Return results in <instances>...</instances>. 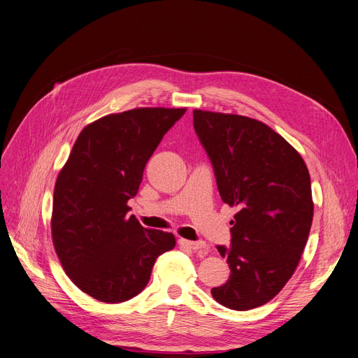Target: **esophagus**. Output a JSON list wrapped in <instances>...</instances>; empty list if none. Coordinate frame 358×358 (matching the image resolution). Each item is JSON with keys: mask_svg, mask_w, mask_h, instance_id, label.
<instances>
[{"mask_svg": "<svg viewBox=\"0 0 358 358\" xmlns=\"http://www.w3.org/2000/svg\"><path fill=\"white\" fill-rule=\"evenodd\" d=\"M179 245L180 246H185V248H188V249H191V250H195V252H201V253H203V255H207L208 252H210V248L207 246V243L206 242H202V241H186V239H179Z\"/></svg>", "mask_w": 358, "mask_h": 358, "instance_id": "esophagus-1", "label": "esophagus"}]
</instances>
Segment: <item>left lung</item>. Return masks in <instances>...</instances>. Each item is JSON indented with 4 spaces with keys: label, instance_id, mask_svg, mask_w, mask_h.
Wrapping results in <instances>:
<instances>
[{
    "label": "left lung",
    "instance_id": "left-lung-1",
    "mask_svg": "<svg viewBox=\"0 0 358 358\" xmlns=\"http://www.w3.org/2000/svg\"><path fill=\"white\" fill-rule=\"evenodd\" d=\"M194 128L221 199L239 210L231 245L217 246L231 275L211 294L231 310H250L274 299L297 268L313 220L309 170L257 119L194 110Z\"/></svg>",
    "mask_w": 358,
    "mask_h": 358
}]
</instances>
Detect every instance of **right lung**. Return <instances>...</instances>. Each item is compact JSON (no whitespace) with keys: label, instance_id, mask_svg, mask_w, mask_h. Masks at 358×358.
I'll list each match as a JSON object with an SVG mask.
<instances>
[{"label":"right lung","instance_id":"1","mask_svg":"<svg viewBox=\"0 0 358 358\" xmlns=\"http://www.w3.org/2000/svg\"><path fill=\"white\" fill-rule=\"evenodd\" d=\"M186 109L140 108L108 115L84 128L58 175L52 239L66 275L103 303L140 294L175 236L128 217L144 167Z\"/></svg>","mask_w":358,"mask_h":358}]
</instances>
